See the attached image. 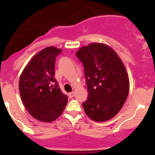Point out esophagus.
<instances>
[{"mask_svg": "<svg viewBox=\"0 0 155 155\" xmlns=\"http://www.w3.org/2000/svg\"><path fill=\"white\" fill-rule=\"evenodd\" d=\"M68 96L70 98H73L74 97V92H70V93L68 94Z\"/></svg>", "mask_w": 155, "mask_h": 155, "instance_id": "34e87169", "label": "esophagus"}]
</instances>
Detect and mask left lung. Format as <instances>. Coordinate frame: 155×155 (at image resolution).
<instances>
[{
  "mask_svg": "<svg viewBox=\"0 0 155 155\" xmlns=\"http://www.w3.org/2000/svg\"><path fill=\"white\" fill-rule=\"evenodd\" d=\"M76 57L82 63L87 99L82 103L85 114L95 121H106L117 115L129 93L125 67L112 48L91 43L79 48Z\"/></svg>",
  "mask_w": 155,
  "mask_h": 155,
  "instance_id": "8db88e82",
  "label": "left lung"
}]
</instances>
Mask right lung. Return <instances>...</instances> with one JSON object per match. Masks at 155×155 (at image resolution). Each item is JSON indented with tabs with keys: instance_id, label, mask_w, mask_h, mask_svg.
Returning <instances> with one entry per match:
<instances>
[{
	"instance_id": "add662e5",
	"label": "right lung",
	"mask_w": 155,
	"mask_h": 155,
	"mask_svg": "<svg viewBox=\"0 0 155 155\" xmlns=\"http://www.w3.org/2000/svg\"><path fill=\"white\" fill-rule=\"evenodd\" d=\"M62 51L50 46L32 58L19 78V92L23 104L37 120L51 122L62 114L68 97L54 79L55 58Z\"/></svg>"
}]
</instances>
